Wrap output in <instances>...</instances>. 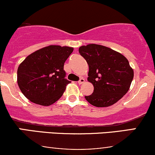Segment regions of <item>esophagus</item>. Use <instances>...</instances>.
Returning <instances> with one entry per match:
<instances>
[{
    "label": "esophagus",
    "mask_w": 155,
    "mask_h": 155,
    "mask_svg": "<svg viewBox=\"0 0 155 155\" xmlns=\"http://www.w3.org/2000/svg\"><path fill=\"white\" fill-rule=\"evenodd\" d=\"M84 81H85L84 79H83V78H81V79L79 80V81H78V83H79V84H83L84 82Z\"/></svg>",
    "instance_id": "34e87169"
}]
</instances>
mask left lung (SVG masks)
I'll return each mask as SVG.
<instances>
[{"label": "left lung", "instance_id": "8db88e82", "mask_svg": "<svg viewBox=\"0 0 155 155\" xmlns=\"http://www.w3.org/2000/svg\"><path fill=\"white\" fill-rule=\"evenodd\" d=\"M79 54L89 65L87 80L94 91L85 99L96 107L116 104L127 93L133 79V68L120 52L98 44L81 46Z\"/></svg>", "mask_w": 155, "mask_h": 155}]
</instances>
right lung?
Segmentation results:
<instances>
[{"mask_svg": "<svg viewBox=\"0 0 155 155\" xmlns=\"http://www.w3.org/2000/svg\"><path fill=\"white\" fill-rule=\"evenodd\" d=\"M73 51L72 47L50 45L28 55L17 69V83L23 95L45 106L59 100L70 83L63 68Z\"/></svg>", "mask_w": 155, "mask_h": 155, "instance_id": "right-lung-1", "label": "right lung"}]
</instances>
